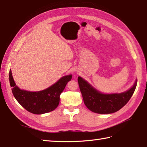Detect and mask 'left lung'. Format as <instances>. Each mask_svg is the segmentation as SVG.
Instances as JSON below:
<instances>
[{"mask_svg": "<svg viewBox=\"0 0 147 147\" xmlns=\"http://www.w3.org/2000/svg\"><path fill=\"white\" fill-rule=\"evenodd\" d=\"M79 86L85 105L98 114H111L124 107L131 97L136 87V81L127 92L114 94H103L96 91L81 77L78 78Z\"/></svg>", "mask_w": 147, "mask_h": 147, "instance_id": "8db88e82", "label": "left lung"}]
</instances>
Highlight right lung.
I'll return each mask as SVG.
<instances>
[{
	"label": "right lung",
	"instance_id": "obj_1",
	"mask_svg": "<svg viewBox=\"0 0 147 147\" xmlns=\"http://www.w3.org/2000/svg\"><path fill=\"white\" fill-rule=\"evenodd\" d=\"M71 78L72 75L65 76L54 85L42 91L28 92L20 89L16 85L11 70L9 71V82L12 94L26 111L35 114L47 113L57 108L61 93Z\"/></svg>",
	"mask_w": 147,
	"mask_h": 147
}]
</instances>
